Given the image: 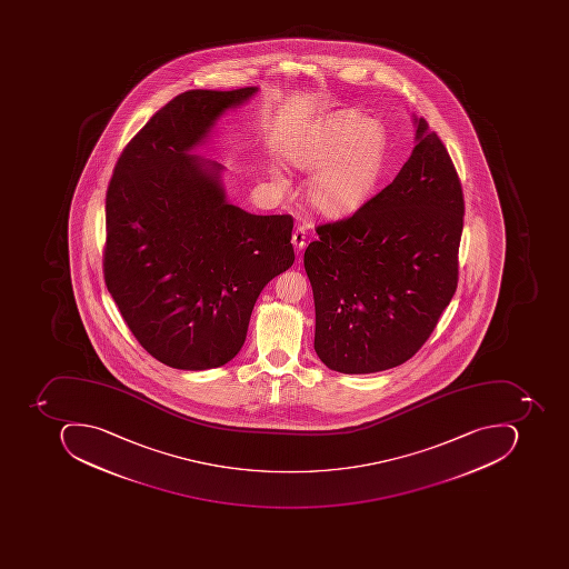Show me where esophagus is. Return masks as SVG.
Listing matches in <instances>:
<instances>
[{
	"label": "esophagus",
	"mask_w": 569,
	"mask_h": 569,
	"mask_svg": "<svg viewBox=\"0 0 569 569\" xmlns=\"http://www.w3.org/2000/svg\"><path fill=\"white\" fill-rule=\"evenodd\" d=\"M292 244L301 251L306 246V227L298 226L296 227V231L292 234Z\"/></svg>",
	"instance_id": "obj_1"
}]
</instances>
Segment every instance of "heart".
I'll return each mask as SVG.
<instances>
[{
  "mask_svg": "<svg viewBox=\"0 0 569 569\" xmlns=\"http://www.w3.org/2000/svg\"><path fill=\"white\" fill-rule=\"evenodd\" d=\"M383 124L357 111H337L309 128L292 147L293 168L312 171L309 203L327 217H346L371 197L387 162Z\"/></svg>",
  "mask_w": 569,
  "mask_h": 569,
  "instance_id": "b5f03b06",
  "label": "heart"
}]
</instances>
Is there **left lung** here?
Masks as SVG:
<instances>
[{"label":"left lung","instance_id":"1","mask_svg":"<svg viewBox=\"0 0 569 569\" xmlns=\"http://www.w3.org/2000/svg\"><path fill=\"white\" fill-rule=\"evenodd\" d=\"M397 178L352 216L320 223L305 251L315 296V350L346 375L416 356L458 286L465 200L441 138L417 119Z\"/></svg>","mask_w":569,"mask_h":569}]
</instances>
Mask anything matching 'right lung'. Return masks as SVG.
<instances>
[{
    "label": "right lung",
    "mask_w": 569,
    "mask_h": 569,
    "mask_svg": "<svg viewBox=\"0 0 569 569\" xmlns=\"http://www.w3.org/2000/svg\"><path fill=\"white\" fill-rule=\"evenodd\" d=\"M254 92L179 93L128 141L108 184L106 286L140 346L171 368L229 362L261 290L296 258L292 216L227 203L219 163L188 153Z\"/></svg>",
    "instance_id": "add662e5"
}]
</instances>
